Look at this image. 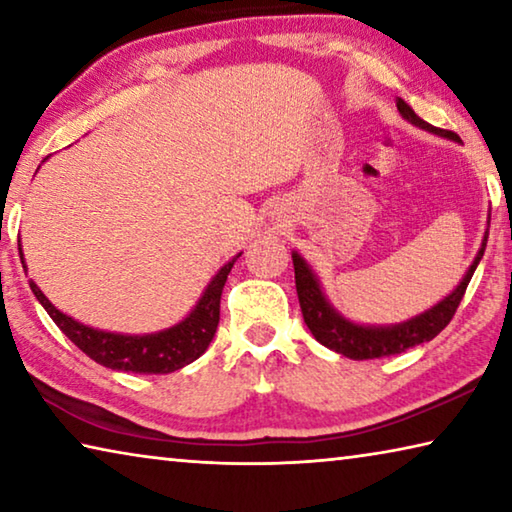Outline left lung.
I'll use <instances>...</instances> for the list:
<instances>
[{
	"label": "left lung",
	"instance_id": "obj_1",
	"mask_svg": "<svg viewBox=\"0 0 512 512\" xmlns=\"http://www.w3.org/2000/svg\"><path fill=\"white\" fill-rule=\"evenodd\" d=\"M397 110H400V115L409 121V124L422 128V131L461 144V137L456 133L443 131V128H436L427 124L424 119H420L404 99L397 101ZM485 244H488V230H485L481 248L479 253H476L474 262L470 264V268H467L463 280L456 284V289L452 293H447V296L440 302H436L431 309L395 325H361V323H354L350 318H345L325 296L323 284H320V277L314 273V268L307 264V259L302 257L298 250H293L291 257H293V268H296V291H298L302 318H305L309 332L314 334V339L318 343H323L325 348L339 352L348 359L363 361V359L388 357V354H400L404 350L413 348V345L431 341L433 336H438L449 325V320H452L458 305H461L463 293L472 280L476 266L481 262V257L485 253Z\"/></svg>",
	"mask_w": 512,
	"mask_h": 512
}]
</instances>
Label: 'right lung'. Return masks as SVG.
Masks as SVG:
<instances>
[{
	"instance_id": "right-lung-1",
	"label": "right lung",
	"mask_w": 512,
	"mask_h": 512,
	"mask_svg": "<svg viewBox=\"0 0 512 512\" xmlns=\"http://www.w3.org/2000/svg\"><path fill=\"white\" fill-rule=\"evenodd\" d=\"M20 246V259L24 264L22 244ZM241 253L230 259L228 264L219 268L210 284H207L203 296L198 298L194 309L178 320L176 325L160 332L151 334H121V332H106V329H97L90 325H83L72 316L63 314V311L51 305L49 298L40 291L36 282L31 280V291L38 302L45 307L51 320L60 327L69 341L76 348L83 350L90 359H94L101 366L119 372H140V375H167V372L180 370L187 363L196 361L207 350L216 334V325H219V309H221V293L228 280V273L232 271Z\"/></svg>"
}]
</instances>
